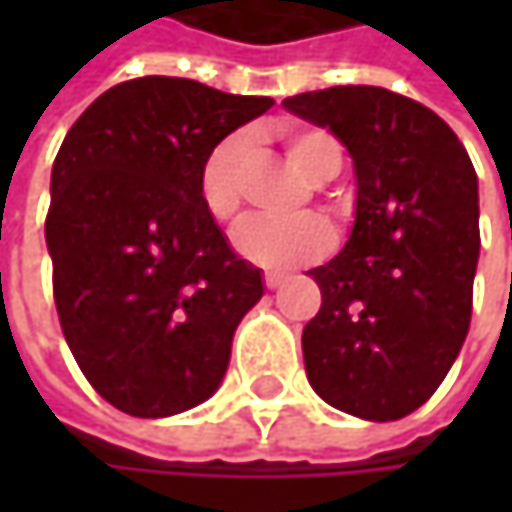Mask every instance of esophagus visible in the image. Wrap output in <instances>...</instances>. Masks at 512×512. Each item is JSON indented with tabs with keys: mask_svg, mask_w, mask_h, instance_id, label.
<instances>
[{
	"mask_svg": "<svg viewBox=\"0 0 512 512\" xmlns=\"http://www.w3.org/2000/svg\"><path fill=\"white\" fill-rule=\"evenodd\" d=\"M266 287H269V290H278V287H281V278H278V275H266Z\"/></svg>",
	"mask_w": 512,
	"mask_h": 512,
	"instance_id": "34e87169",
	"label": "esophagus"
}]
</instances>
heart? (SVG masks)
<instances>
[{
	"instance_id": "obj_1",
	"label": "heart",
	"mask_w": 512,
	"mask_h": 512,
	"mask_svg": "<svg viewBox=\"0 0 512 512\" xmlns=\"http://www.w3.org/2000/svg\"><path fill=\"white\" fill-rule=\"evenodd\" d=\"M281 139L290 162L308 180L323 183L341 171V148L326 130L287 124L281 127ZM249 151H252L249 133H231L207 154L201 165L198 174L201 204L222 225H231L243 210V168ZM329 246H332V234L314 216L293 219V222L255 216L234 231V249L269 272H293L305 263H314L317 257L329 252Z\"/></svg>"
}]
</instances>
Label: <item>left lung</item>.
Masks as SVG:
<instances>
[{
	"label": "left lung",
	"instance_id": "1",
	"mask_svg": "<svg viewBox=\"0 0 512 512\" xmlns=\"http://www.w3.org/2000/svg\"><path fill=\"white\" fill-rule=\"evenodd\" d=\"M353 156L347 246L308 275L323 305L302 329L311 388L364 421L424 406L457 361L480 255L477 174L457 133L427 106L335 85L284 100Z\"/></svg>",
	"mask_w": 512,
	"mask_h": 512
}]
</instances>
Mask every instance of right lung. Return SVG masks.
I'll list each match as a JSON object with an SVG mask.
<instances>
[{
    "mask_svg": "<svg viewBox=\"0 0 512 512\" xmlns=\"http://www.w3.org/2000/svg\"><path fill=\"white\" fill-rule=\"evenodd\" d=\"M269 106L142 76L100 94L61 142L47 213L55 308L85 379L127 415H180L225 379L263 278L204 210L198 174Z\"/></svg>",
    "mask_w": 512,
    "mask_h": 512,
    "instance_id": "obj_1",
    "label": "right lung"
}]
</instances>
